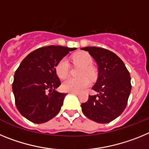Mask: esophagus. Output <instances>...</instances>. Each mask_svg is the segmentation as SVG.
<instances>
[{
	"label": "esophagus",
	"mask_w": 149,
	"mask_h": 149,
	"mask_svg": "<svg viewBox=\"0 0 149 149\" xmlns=\"http://www.w3.org/2000/svg\"><path fill=\"white\" fill-rule=\"evenodd\" d=\"M72 93V94H75V95H78V93H73V92H72V93Z\"/></svg>",
	"instance_id": "34e87169"
}]
</instances>
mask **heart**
<instances>
[{
  "label": "heart",
  "instance_id": "b5f03b06",
  "mask_svg": "<svg viewBox=\"0 0 149 149\" xmlns=\"http://www.w3.org/2000/svg\"><path fill=\"white\" fill-rule=\"evenodd\" d=\"M73 62L76 65H81L79 72L80 77H70L62 84V89L68 93H79L90 85L89 78L94 79L96 77L95 69L93 66V60L87 52H78L74 55ZM70 66L68 60L63 58L56 65V72L58 77L64 79L68 75Z\"/></svg>",
  "mask_w": 149,
  "mask_h": 149
}]
</instances>
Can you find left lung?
Segmentation results:
<instances>
[{"instance_id": "1", "label": "left lung", "mask_w": 149, "mask_h": 149, "mask_svg": "<svg viewBox=\"0 0 149 149\" xmlns=\"http://www.w3.org/2000/svg\"><path fill=\"white\" fill-rule=\"evenodd\" d=\"M89 52L98 65V77L89 95L81 105L84 114L98 123H108L122 113L131 93V76L122 60L113 52L98 47L81 48Z\"/></svg>"}]
</instances>
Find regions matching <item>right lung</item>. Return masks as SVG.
Returning <instances> with one entry per match:
<instances>
[{
  "mask_svg": "<svg viewBox=\"0 0 149 149\" xmlns=\"http://www.w3.org/2000/svg\"><path fill=\"white\" fill-rule=\"evenodd\" d=\"M75 49L45 46L32 51L22 60L15 72L13 92L17 109L29 121L44 123L60 112L67 94L55 90L61 84L56 65Z\"/></svg>",
  "mask_w": 149,
  "mask_h": 149,
  "instance_id": "obj_1",
  "label": "right lung"
}]
</instances>
